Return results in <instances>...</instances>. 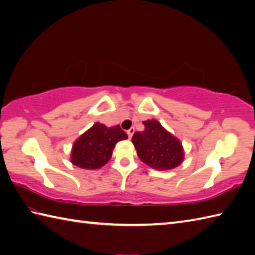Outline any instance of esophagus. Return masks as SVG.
<instances>
[{
	"label": "esophagus",
	"mask_w": 255,
	"mask_h": 255,
	"mask_svg": "<svg viewBox=\"0 0 255 255\" xmlns=\"http://www.w3.org/2000/svg\"><path fill=\"white\" fill-rule=\"evenodd\" d=\"M133 132H134V128H133V127H131L130 129H128V130H127L128 137H129V138H131V137H132V134H133Z\"/></svg>",
	"instance_id": "34e87169"
}]
</instances>
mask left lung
<instances>
[{"label":"left lung","mask_w":255,"mask_h":255,"mask_svg":"<svg viewBox=\"0 0 255 255\" xmlns=\"http://www.w3.org/2000/svg\"><path fill=\"white\" fill-rule=\"evenodd\" d=\"M142 124L144 130L134 132L131 138L140 160L161 171L180 165L184 156L181 142L154 119Z\"/></svg>","instance_id":"left-lung-1"}]
</instances>
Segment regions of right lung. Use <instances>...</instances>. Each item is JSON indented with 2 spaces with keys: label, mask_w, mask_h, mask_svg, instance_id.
Wrapping results in <instances>:
<instances>
[{
  "label": "right lung",
  "mask_w": 255,
  "mask_h": 255,
  "mask_svg": "<svg viewBox=\"0 0 255 255\" xmlns=\"http://www.w3.org/2000/svg\"><path fill=\"white\" fill-rule=\"evenodd\" d=\"M127 138V133L119 126L107 128L96 123L74 142L71 162L86 170L100 169L110 161L115 144Z\"/></svg>",
  "instance_id": "add662e5"
}]
</instances>
